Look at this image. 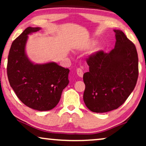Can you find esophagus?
<instances>
[{
	"label": "esophagus",
	"mask_w": 146,
	"mask_h": 146,
	"mask_svg": "<svg viewBox=\"0 0 146 146\" xmlns=\"http://www.w3.org/2000/svg\"><path fill=\"white\" fill-rule=\"evenodd\" d=\"M76 72H77V74H78V76H80V77H82L83 76V71H82V70L81 68H77V70H76Z\"/></svg>",
	"instance_id": "obj_1"
}]
</instances>
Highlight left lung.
<instances>
[{"label": "left lung", "instance_id": "8db88e82", "mask_svg": "<svg viewBox=\"0 0 146 146\" xmlns=\"http://www.w3.org/2000/svg\"><path fill=\"white\" fill-rule=\"evenodd\" d=\"M113 31L114 48L109 53L98 51L86 59L89 71L83 76L86 86L83 99L93 112H107L122 105L138 78V56L134 44L121 31Z\"/></svg>", "mask_w": 146, "mask_h": 146}]
</instances>
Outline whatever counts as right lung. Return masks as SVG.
<instances>
[{
	"label": "right lung",
	"instance_id": "obj_1",
	"mask_svg": "<svg viewBox=\"0 0 146 146\" xmlns=\"http://www.w3.org/2000/svg\"><path fill=\"white\" fill-rule=\"evenodd\" d=\"M40 27H28L12 43L7 63L10 85L27 106L38 111L53 109L69 83V69L55 62L34 64L25 52L28 35Z\"/></svg>",
	"mask_w": 146,
	"mask_h": 146
}]
</instances>
